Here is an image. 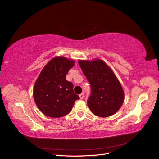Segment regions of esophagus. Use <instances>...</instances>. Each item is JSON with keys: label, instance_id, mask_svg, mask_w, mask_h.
Returning <instances> with one entry per match:
<instances>
[{"label": "esophagus", "instance_id": "34e87169", "mask_svg": "<svg viewBox=\"0 0 159 159\" xmlns=\"http://www.w3.org/2000/svg\"><path fill=\"white\" fill-rule=\"evenodd\" d=\"M84 98V93H81L80 95V99H83Z\"/></svg>", "mask_w": 159, "mask_h": 159}]
</instances>
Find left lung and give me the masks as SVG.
Wrapping results in <instances>:
<instances>
[{
  "label": "left lung",
  "instance_id": "left-lung-1",
  "mask_svg": "<svg viewBox=\"0 0 159 159\" xmlns=\"http://www.w3.org/2000/svg\"><path fill=\"white\" fill-rule=\"evenodd\" d=\"M78 63L91 85L87 102L91 111L100 117L117 112L123 103L124 91L111 68L100 59L79 60Z\"/></svg>",
  "mask_w": 159,
  "mask_h": 159
}]
</instances>
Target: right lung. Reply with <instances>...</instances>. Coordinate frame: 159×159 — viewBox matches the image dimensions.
Segmentation results:
<instances>
[{
	"instance_id": "right-lung-1",
	"label": "right lung",
	"mask_w": 159,
	"mask_h": 159,
	"mask_svg": "<svg viewBox=\"0 0 159 159\" xmlns=\"http://www.w3.org/2000/svg\"><path fill=\"white\" fill-rule=\"evenodd\" d=\"M75 61L64 56L51 59L44 67L34 84L33 96L38 108L46 116L59 118L68 115L80 97L74 85L66 79Z\"/></svg>"
}]
</instances>
